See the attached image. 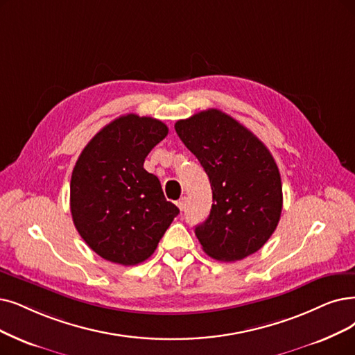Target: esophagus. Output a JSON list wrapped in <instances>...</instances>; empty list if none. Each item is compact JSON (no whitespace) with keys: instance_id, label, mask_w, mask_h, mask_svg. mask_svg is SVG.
<instances>
[{"instance_id":"34e87169","label":"esophagus","mask_w":355,"mask_h":355,"mask_svg":"<svg viewBox=\"0 0 355 355\" xmlns=\"http://www.w3.org/2000/svg\"><path fill=\"white\" fill-rule=\"evenodd\" d=\"M187 202H188V200H187L185 196H183V198H180V200L176 202V205L179 207L180 211H185V209H187Z\"/></svg>"}]
</instances>
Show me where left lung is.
<instances>
[{"label":"left lung","mask_w":355,"mask_h":355,"mask_svg":"<svg viewBox=\"0 0 355 355\" xmlns=\"http://www.w3.org/2000/svg\"><path fill=\"white\" fill-rule=\"evenodd\" d=\"M175 130L211 183L209 216L195 227L204 252L224 262L258 252L275 232L282 209L281 176L272 154L218 109L180 119Z\"/></svg>","instance_id":"obj_1"}]
</instances>
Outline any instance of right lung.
<instances>
[{
	"label": "right lung",
	"instance_id": "add662e5",
	"mask_svg": "<svg viewBox=\"0 0 355 355\" xmlns=\"http://www.w3.org/2000/svg\"><path fill=\"white\" fill-rule=\"evenodd\" d=\"M167 126L135 113L119 116L84 147L69 185L77 232L98 257L119 265L148 259L179 214L160 180L144 168Z\"/></svg>",
	"mask_w": 355,
	"mask_h": 355
}]
</instances>
